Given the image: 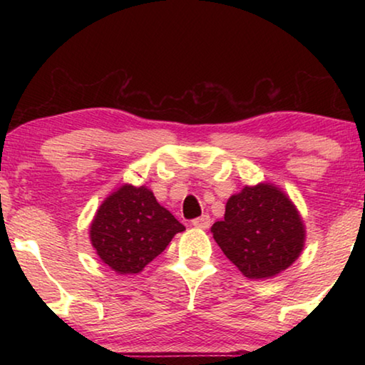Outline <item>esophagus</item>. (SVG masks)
<instances>
[{
    "label": "esophagus",
    "mask_w": 365,
    "mask_h": 365,
    "mask_svg": "<svg viewBox=\"0 0 365 365\" xmlns=\"http://www.w3.org/2000/svg\"><path fill=\"white\" fill-rule=\"evenodd\" d=\"M211 217H209L207 214H202L201 217H196V219H193V222H191V224H193L195 227H197V228H202V230H206V228H209L211 227Z\"/></svg>",
    "instance_id": "1"
}]
</instances>
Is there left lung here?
<instances>
[{
	"label": "left lung",
	"mask_w": 365,
	"mask_h": 365,
	"mask_svg": "<svg viewBox=\"0 0 365 365\" xmlns=\"http://www.w3.org/2000/svg\"><path fill=\"white\" fill-rule=\"evenodd\" d=\"M211 232L224 255L248 279H269L289 267L304 246V225L292 201L272 185L245 187L227 201Z\"/></svg>",
	"instance_id": "obj_1"
}]
</instances>
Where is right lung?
I'll list each match as a JSON object with an SVG mask.
<instances>
[{
    "instance_id": "obj_1",
    "label": "right lung",
    "mask_w": 365,
    "mask_h": 365,
    "mask_svg": "<svg viewBox=\"0 0 365 365\" xmlns=\"http://www.w3.org/2000/svg\"><path fill=\"white\" fill-rule=\"evenodd\" d=\"M183 230L153 191L123 185L98 209L90 238L101 261L117 274H138Z\"/></svg>"
}]
</instances>
